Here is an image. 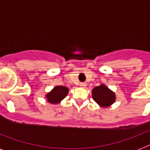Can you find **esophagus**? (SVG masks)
<instances>
[{
  "instance_id": "1",
  "label": "esophagus",
  "mask_w": 150,
  "mask_h": 150,
  "mask_svg": "<svg viewBox=\"0 0 150 150\" xmlns=\"http://www.w3.org/2000/svg\"><path fill=\"white\" fill-rule=\"evenodd\" d=\"M79 86L82 87V88H85L86 86V83H79Z\"/></svg>"
}]
</instances>
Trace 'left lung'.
Here are the masks:
<instances>
[{"label": "left lung", "mask_w": 150, "mask_h": 150, "mask_svg": "<svg viewBox=\"0 0 150 150\" xmlns=\"http://www.w3.org/2000/svg\"><path fill=\"white\" fill-rule=\"evenodd\" d=\"M92 98L97 104L102 107L112 105L116 100V95L105 85L101 84L92 89Z\"/></svg>", "instance_id": "left-lung-1"}]
</instances>
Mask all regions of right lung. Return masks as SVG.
Wrapping results in <instances>:
<instances>
[{"label": "right lung", "mask_w": 150, "mask_h": 150, "mask_svg": "<svg viewBox=\"0 0 150 150\" xmlns=\"http://www.w3.org/2000/svg\"><path fill=\"white\" fill-rule=\"evenodd\" d=\"M68 88L63 86H58L54 87V88L50 92L46 94V98L47 101L50 104H55L60 103L61 100H63L68 94Z\"/></svg>", "instance_id": "1"}]
</instances>
